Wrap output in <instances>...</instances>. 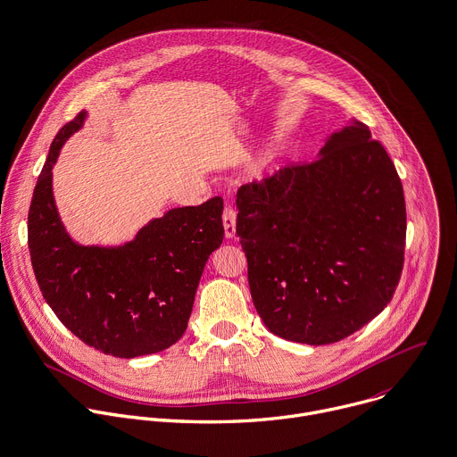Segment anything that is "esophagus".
Listing matches in <instances>:
<instances>
[{
	"mask_svg": "<svg viewBox=\"0 0 457 457\" xmlns=\"http://www.w3.org/2000/svg\"><path fill=\"white\" fill-rule=\"evenodd\" d=\"M222 224H224V235L226 238H233L237 233V212L231 206L224 208L222 213Z\"/></svg>",
	"mask_w": 457,
	"mask_h": 457,
	"instance_id": "1",
	"label": "esophagus"
}]
</instances>
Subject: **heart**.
Instances as JSON below:
<instances>
[{
	"label": "heart",
	"mask_w": 457,
	"mask_h": 457,
	"mask_svg": "<svg viewBox=\"0 0 457 457\" xmlns=\"http://www.w3.org/2000/svg\"><path fill=\"white\" fill-rule=\"evenodd\" d=\"M281 154H283V149H281L279 144H269V145H265V147L254 156V160L251 162V165H249V176H251V178H256V179L265 178L267 174H270V172L276 169V165H278Z\"/></svg>",
	"instance_id": "obj_1"
}]
</instances>
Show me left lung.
Masks as SVG:
<instances>
[{"label": "left lung", "mask_w": 457, "mask_h": 457, "mask_svg": "<svg viewBox=\"0 0 457 457\" xmlns=\"http://www.w3.org/2000/svg\"><path fill=\"white\" fill-rule=\"evenodd\" d=\"M251 297L270 333L328 345L378 317L401 279L404 190L369 126L349 119L317 160L237 192Z\"/></svg>", "instance_id": "1"}]
</instances>
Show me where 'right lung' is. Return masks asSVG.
<instances>
[{
	"label": "right lung",
	"instance_id": "1",
	"mask_svg": "<svg viewBox=\"0 0 457 457\" xmlns=\"http://www.w3.org/2000/svg\"><path fill=\"white\" fill-rule=\"evenodd\" d=\"M79 112L54 137L28 212V247L38 288L58 320L81 342L115 358L174 345L192 313L210 254L224 238L220 197L170 208L122 245H81L67 233L53 195V167Z\"/></svg>",
	"mask_w": 457,
	"mask_h": 457
}]
</instances>
